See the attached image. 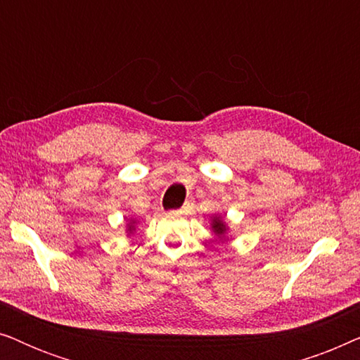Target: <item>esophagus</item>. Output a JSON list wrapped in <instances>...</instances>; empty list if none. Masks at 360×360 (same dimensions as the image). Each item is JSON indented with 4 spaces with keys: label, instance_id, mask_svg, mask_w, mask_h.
<instances>
[{
    "label": "esophagus",
    "instance_id": "esophagus-1",
    "mask_svg": "<svg viewBox=\"0 0 360 360\" xmlns=\"http://www.w3.org/2000/svg\"><path fill=\"white\" fill-rule=\"evenodd\" d=\"M193 208H195V201H193V200H188V201H186V203L180 208V213H190V211L193 210Z\"/></svg>",
    "mask_w": 360,
    "mask_h": 360
}]
</instances>
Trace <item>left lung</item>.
<instances>
[{"mask_svg": "<svg viewBox=\"0 0 360 360\" xmlns=\"http://www.w3.org/2000/svg\"><path fill=\"white\" fill-rule=\"evenodd\" d=\"M211 229H213V233L218 236L219 239H223L226 233H228V224H226V221L221 218V216H211Z\"/></svg>", "mask_w": 360, "mask_h": 360, "instance_id": "obj_1", "label": "left lung"}]
</instances>
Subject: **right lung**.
<instances>
[{
	"label": "right lung",
	"mask_w": 360,
	"mask_h": 360,
	"mask_svg": "<svg viewBox=\"0 0 360 360\" xmlns=\"http://www.w3.org/2000/svg\"><path fill=\"white\" fill-rule=\"evenodd\" d=\"M126 233H127V236H132L136 233V219H129V223H127V226H126Z\"/></svg>",
	"instance_id": "1"
}]
</instances>
